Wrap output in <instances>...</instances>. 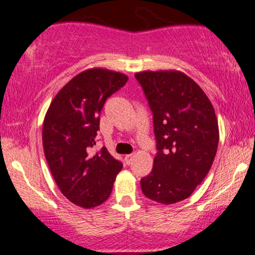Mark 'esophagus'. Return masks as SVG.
<instances>
[{"instance_id":"1","label":"esophagus","mask_w":255,"mask_h":255,"mask_svg":"<svg viewBox=\"0 0 255 255\" xmlns=\"http://www.w3.org/2000/svg\"><path fill=\"white\" fill-rule=\"evenodd\" d=\"M132 158H133V155H127V156L124 157V161L128 165L131 162H132Z\"/></svg>"}]
</instances>
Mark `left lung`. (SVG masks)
I'll use <instances>...</instances> for the list:
<instances>
[{
    "instance_id": "obj_1",
    "label": "left lung",
    "mask_w": 255,
    "mask_h": 255,
    "mask_svg": "<svg viewBox=\"0 0 255 255\" xmlns=\"http://www.w3.org/2000/svg\"><path fill=\"white\" fill-rule=\"evenodd\" d=\"M134 77L152 110L158 150L140 188L155 202H180L193 194L214 162L220 137L214 108L181 71H143Z\"/></svg>"
}]
</instances>
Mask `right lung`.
Returning <instances> with one entry per match:
<instances>
[{
    "mask_svg": "<svg viewBox=\"0 0 255 255\" xmlns=\"http://www.w3.org/2000/svg\"><path fill=\"white\" fill-rule=\"evenodd\" d=\"M128 75L94 67L80 72L53 98L42 125V145L52 176L72 203L91 209L109 199L121 162L103 146L92 153L105 100Z\"/></svg>",
    "mask_w": 255,
    "mask_h": 255,
    "instance_id": "add662e5",
    "label": "right lung"
}]
</instances>
